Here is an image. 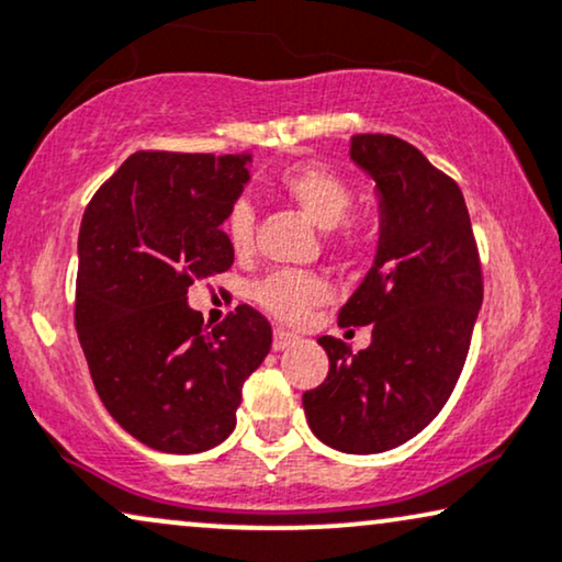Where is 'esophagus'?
I'll return each mask as SVG.
<instances>
[{
  "label": "esophagus",
  "instance_id": "34e87169",
  "mask_svg": "<svg viewBox=\"0 0 562 562\" xmlns=\"http://www.w3.org/2000/svg\"><path fill=\"white\" fill-rule=\"evenodd\" d=\"M297 342V334L293 331H285V329H274V339H272V347L277 352L288 350V347H293Z\"/></svg>",
  "mask_w": 562,
  "mask_h": 562
}]
</instances>
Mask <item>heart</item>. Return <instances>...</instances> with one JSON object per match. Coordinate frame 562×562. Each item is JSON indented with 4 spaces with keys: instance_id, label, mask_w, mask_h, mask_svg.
Instances as JSON below:
<instances>
[{
    "instance_id": "obj_1",
    "label": "heart",
    "mask_w": 562,
    "mask_h": 562,
    "mask_svg": "<svg viewBox=\"0 0 562 562\" xmlns=\"http://www.w3.org/2000/svg\"><path fill=\"white\" fill-rule=\"evenodd\" d=\"M280 189L318 231H334L352 207V189L337 170L324 162H303L282 173ZM254 210L246 199H236L225 215V236L236 251H248L254 240ZM352 225L345 240H355ZM254 301L280 322H301L314 305L326 301V285L308 272H272L254 285Z\"/></svg>"
}]
</instances>
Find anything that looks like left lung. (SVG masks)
<instances>
[{"instance_id":"8db88e82","label":"left lung","mask_w":562,"mask_h":562,"mask_svg":"<svg viewBox=\"0 0 562 562\" xmlns=\"http://www.w3.org/2000/svg\"><path fill=\"white\" fill-rule=\"evenodd\" d=\"M350 160L375 181L373 265L339 311L373 324L358 355L322 337L329 375L303 394L311 430L345 453H381L415 438L457 386L482 305V272L461 189L409 142L352 137Z\"/></svg>"}]
</instances>
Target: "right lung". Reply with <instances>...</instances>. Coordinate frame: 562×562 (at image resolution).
<instances>
[{"instance_id":"obj_1","label":"right lung","mask_w":562,"mask_h":562,"mask_svg":"<svg viewBox=\"0 0 562 562\" xmlns=\"http://www.w3.org/2000/svg\"><path fill=\"white\" fill-rule=\"evenodd\" d=\"M251 155L134 153L90 199L77 238L75 326L103 407L166 453L236 428L240 386L272 347L251 305L204 329L189 285L233 265L223 223Z\"/></svg>"}]
</instances>
